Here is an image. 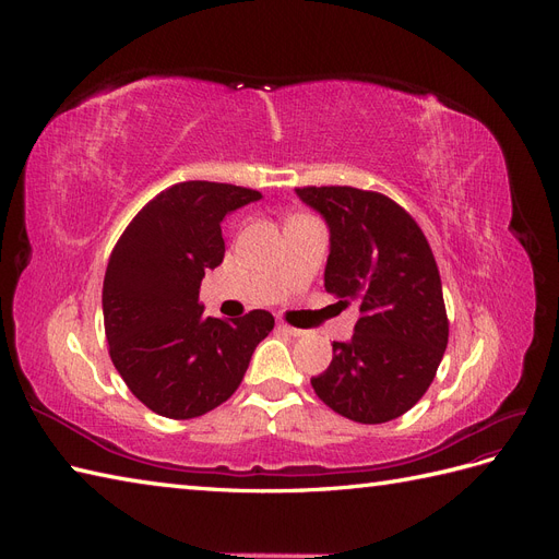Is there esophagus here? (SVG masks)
Here are the masks:
<instances>
[{"label": "esophagus", "mask_w": 559, "mask_h": 559, "mask_svg": "<svg viewBox=\"0 0 559 559\" xmlns=\"http://www.w3.org/2000/svg\"><path fill=\"white\" fill-rule=\"evenodd\" d=\"M277 331H280V333H284V335H294V337L302 335V331H300V329L289 326V324H286V321H277Z\"/></svg>", "instance_id": "esophagus-1"}]
</instances>
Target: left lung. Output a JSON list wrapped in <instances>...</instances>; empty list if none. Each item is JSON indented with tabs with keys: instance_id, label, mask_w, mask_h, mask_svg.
<instances>
[{
	"instance_id": "8db88e82",
	"label": "left lung",
	"mask_w": 559,
	"mask_h": 559,
	"mask_svg": "<svg viewBox=\"0 0 559 559\" xmlns=\"http://www.w3.org/2000/svg\"><path fill=\"white\" fill-rule=\"evenodd\" d=\"M298 198L331 233L326 292L359 300L349 343L312 378L331 411L382 425L425 396L448 347V314L438 265L425 233L392 198L352 186H302Z\"/></svg>"
}]
</instances>
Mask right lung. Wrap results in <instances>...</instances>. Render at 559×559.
Segmentation results:
<instances>
[{
    "label": "right lung",
    "mask_w": 559,
    "mask_h": 559,
    "mask_svg": "<svg viewBox=\"0 0 559 559\" xmlns=\"http://www.w3.org/2000/svg\"><path fill=\"white\" fill-rule=\"evenodd\" d=\"M259 191L181 181L158 193L118 238L105 273L103 314L109 357L130 392L170 419L200 417L240 386L253 349L275 319L205 317L200 284L224 261L226 214Z\"/></svg>",
    "instance_id": "1"
}]
</instances>
